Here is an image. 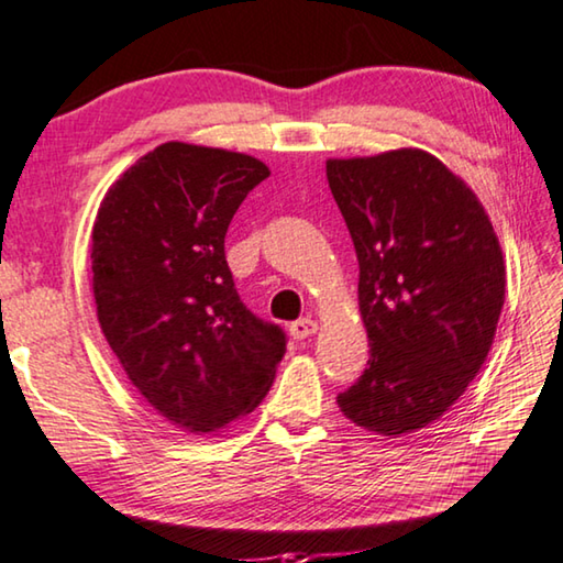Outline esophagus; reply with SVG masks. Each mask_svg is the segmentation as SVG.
<instances>
[{
    "label": "esophagus",
    "instance_id": "obj_1",
    "mask_svg": "<svg viewBox=\"0 0 563 563\" xmlns=\"http://www.w3.org/2000/svg\"><path fill=\"white\" fill-rule=\"evenodd\" d=\"M317 331V321L311 319V317H303V319H297L294 321V324L289 327V334L294 336V339H307V336H311Z\"/></svg>",
    "mask_w": 563,
    "mask_h": 563
}]
</instances>
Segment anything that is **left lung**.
<instances>
[{
	"label": "left lung",
	"mask_w": 563,
	"mask_h": 563,
	"mask_svg": "<svg viewBox=\"0 0 563 563\" xmlns=\"http://www.w3.org/2000/svg\"><path fill=\"white\" fill-rule=\"evenodd\" d=\"M358 260L364 374L336 396L379 437L419 431L466 391L504 307L506 269L482 201L434 154L394 150L327 162Z\"/></svg>",
	"instance_id": "8db88e82"
}]
</instances>
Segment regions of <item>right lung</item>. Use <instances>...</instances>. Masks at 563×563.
I'll use <instances>...</instances> for the list:
<instances>
[{
	"instance_id": "obj_1",
	"label": "right lung",
	"mask_w": 563,
	"mask_h": 563,
	"mask_svg": "<svg viewBox=\"0 0 563 563\" xmlns=\"http://www.w3.org/2000/svg\"><path fill=\"white\" fill-rule=\"evenodd\" d=\"M269 167L249 154L159 144L119 177L91 229L99 327L164 419L211 434L260 407L284 331L239 299L224 254L232 217Z\"/></svg>"
}]
</instances>
